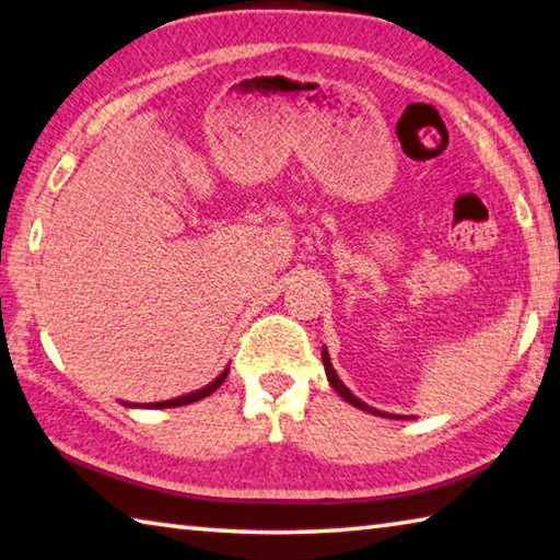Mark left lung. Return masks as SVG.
I'll list each match as a JSON object with an SVG mask.
<instances>
[{
	"mask_svg": "<svg viewBox=\"0 0 560 560\" xmlns=\"http://www.w3.org/2000/svg\"><path fill=\"white\" fill-rule=\"evenodd\" d=\"M323 368H325V374H328V382H330V386L335 392H338L345 401L348 404H352V406H358V409H362V411H370V413H374V416H384V419H406V416H399V413H386V411H377L374 409V406H370V404H364L362 399H358V396H354L348 386L342 384V380L338 377V374H335V370H332V362H330V354H328V350L323 348Z\"/></svg>",
	"mask_w": 560,
	"mask_h": 560,
	"instance_id": "obj_1",
	"label": "left lung"
}]
</instances>
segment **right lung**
Masks as SVG:
<instances>
[{"label": "right lung", "instance_id": "add662e5", "mask_svg": "<svg viewBox=\"0 0 560 560\" xmlns=\"http://www.w3.org/2000/svg\"><path fill=\"white\" fill-rule=\"evenodd\" d=\"M228 372L230 368L222 370L215 380H212L210 384L202 386V389H196L190 394H183V396H176V399H166V401H156V404H141V409H174V406H186V404H192V401H200L206 399V396H210L212 392L218 389V386L228 380ZM127 406H139V404H127Z\"/></svg>", "mask_w": 560, "mask_h": 560}]
</instances>
